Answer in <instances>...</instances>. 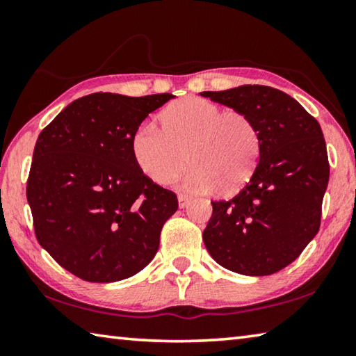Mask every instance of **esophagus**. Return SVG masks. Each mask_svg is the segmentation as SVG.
Segmentation results:
<instances>
[{"mask_svg": "<svg viewBox=\"0 0 356 356\" xmlns=\"http://www.w3.org/2000/svg\"><path fill=\"white\" fill-rule=\"evenodd\" d=\"M177 200H179V207H180V209L188 207V204L191 202L190 197H188V196H185V195H179Z\"/></svg>", "mask_w": 356, "mask_h": 356, "instance_id": "34e87169", "label": "esophagus"}]
</instances>
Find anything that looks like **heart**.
<instances>
[{"mask_svg": "<svg viewBox=\"0 0 356 356\" xmlns=\"http://www.w3.org/2000/svg\"><path fill=\"white\" fill-rule=\"evenodd\" d=\"M187 156H184V154ZM131 155L147 179L165 185L184 171L186 191L225 195L238 191L251 179L261 155L254 122L240 111L201 97L174 102L161 113V129L143 122L131 135Z\"/></svg>", "mask_w": 356, "mask_h": 356, "instance_id": "1", "label": "heart"}]
</instances>
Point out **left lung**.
Wrapping results in <instances>:
<instances>
[{"instance_id":"1","label":"left lung","mask_w":356,"mask_h":356,"mask_svg":"<svg viewBox=\"0 0 356 356\" xmlns=\"http://www.w3.org/2000/svg\"><path fill=\"white\" fill-rule=\"evenodd\" d=\"M201 95L246 114L261 136V155L250 182L232 200L212 202L204 245L231 272H280L321 227L330 179L321 125L291 95L270 86L245 84Z\"/></svg>"}]
</instances>
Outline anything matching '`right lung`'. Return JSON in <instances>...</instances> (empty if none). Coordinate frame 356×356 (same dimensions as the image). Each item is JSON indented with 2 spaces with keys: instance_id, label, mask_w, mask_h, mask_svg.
Returning <instances> with one entry per match:
<instances>
[{
  "instance_id": "1",
  "label": "right lung",
  "mask_w": 356,
  "mask_h": 356,
  "mask_svg": "<svg viewBox=\"0 0 356 356\" xmlns=\"http://www.w3.org/2000/svg\"><path fill=\"white\" fill-rule=\"evenodd\" d=\"M172 97L89 94L40 131L26 185L35 237L78 278H130L159 251L177 196L140 171L131 135Z\"/></svg>"
}]
</instances>
